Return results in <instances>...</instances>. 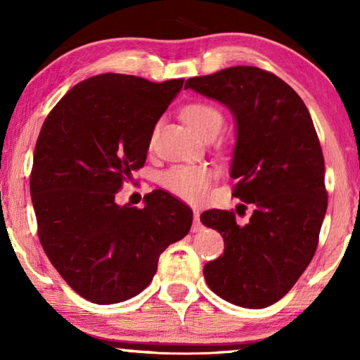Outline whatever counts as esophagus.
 Returning <instances> with one entry per match:
<instances>
[{
  "instance_id": "obj_1",
  "label": "esophagus",
  "mask_w": 360,
  "mask_h": 360,
  "mask_svg": "<svg viewBox=\"0 0 360 360\" xmlns=\"http://www.w3.org/2000/svg\"><path fill=\"white\" fill-rule=\"evenodd\" d=\"M203 227L200 224V212L198 210H193V225H192V230L193 232H200Z\"/></svg>"
}]
</instances>
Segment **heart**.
Returning <instances> with one entry per match:
<instances>
[{
    "mask_svg": "<svg viewBox=\"0 0 360 360\" xmlns=\"http://www.w3.org/2000/svg\"><path fill=\"white\" fill-rule=\"evenodd\" d=\"M184 120L203 139L215 136L224 125V115L215 105L193 101L181 110ZM215 170L210 165H175L160 176V184L176 197L190 203H200L207 198Z\"/></svg>",
    "mask_w": 360,
    "mask_h": 360,
    "instance_id": "1",
    "label": "heart"
}]
</instances>
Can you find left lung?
I'll list each match as a JSON object with an SVG mask.
<instances>
[{"mask_svg": "<svg viewBox=\"0 0 360 360\" xmlns=\"http://www.w3.org/2000/svg\"><path fill=\"white\" fill-rule=\"evenodd\" d=\"M185 88L227 105L237 120L233 197L252 203L250 221L207 210L224 255L203 267L207 285L230 304L264 309L281 300L307 269L327 210L323 155L307 106L283 79L255 66L188 78Z\"/></svg>", "mask_w": 360, "mask_h": 360, "instance_id": "obj_1", "label": "left lung"}]
</instances>
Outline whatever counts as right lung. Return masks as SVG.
Segmentation results:
<instances>
[{
    "instance_id": "right-lung-1",
    "label": "right lung",
    "mask_w": 360,
    "mask_h": 360,
    "mask_svg": "<svg viewBox=\"0 0 360 360\" xmlns=\"http://www.w3.org/2000/svg\"><path fill=\"white\" fill-rule=\"evenodd\" d=\"M184 79L105 73L75 85L48 113L30 176L38 238L77 294L117 304L140 294L158 257L192 227V210L155 190L146 205L115 203L145 165L155 123Z\"/></svg>"
}]
</instances>
